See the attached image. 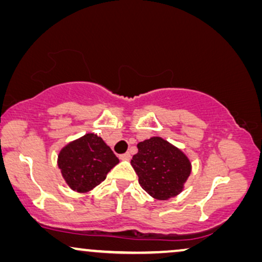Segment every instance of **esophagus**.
<instances>
[{
  "label": "esophagus",
  "mask_w": 262,
  "mask_h": 262,
  "mask_svg": "<svg viewBox=\"0 0 262 262\" xmlns=\"http://www.w3.org/2000/svg\"><path fill=\"white\" fill-rule=\"evenodd\" d=\"M120 159H121V160H129V159H130V153H129V152H127V153L121 154V156H120Z\"/></svg>",
  "instance_id": "obj_1"
}]
</instances>
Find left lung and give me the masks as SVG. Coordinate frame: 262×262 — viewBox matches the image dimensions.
Listing matches in <instances>:
<instances>
[{"mask_svg": "<svg viewBox=\"0 0 262 262\" xmlns=\"http://www.w3.org/2000/svg\"><path fill=\"white\" fill-rule=\"evenodd\" d=\"M138 149L130 164L142 189L160 201L177 196L191 172L185 154L161 138L139 142Z\"/></svg>", "mask_w": 262, "mask_h": 262, "instance_id": "left-lung-1", "label": "left lung"}]
</instances>
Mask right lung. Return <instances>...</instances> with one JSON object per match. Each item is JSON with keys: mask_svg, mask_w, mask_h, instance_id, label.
Segmentation results:
<instances>
[{"mask_svg": "<svg viewBox=\"0 0 262 262\" xmlns=\"http://www.w3.org/2000/svg\"><path fill=\"white\" fill-rule=\"evenodd\" d=\"M117 163L119 159L110 147L95 134L69 143L58 157L62 177L77 192H86L101 184Z\"/></svg>", "mask_w": 262, "mask_h": 262, "instance_id": "add662e5", "label": "right lung"}]
</instances>
